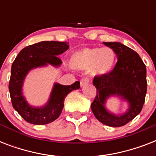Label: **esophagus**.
<instances>
[{"label":"esophagus","mask_w":156,"mask_h":156,"mask_svg":"<svg viewBox=\"0 0 156 156\" xmlns=\"http://www.w3.org/2000/svg\"><path fill=\"white\" fill-rule=\"evenodd\" d=\"M89 83V78H83L82 80L80 81V86L81 87H84L86 86L87 84Z\"/></svg>","instance_id":"34e87169"}]
</instances>
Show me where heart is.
Segmentation results:
<instances>
[{"instance_id":"1","label":"heart","mask_w":156,"mask_h":156,"mask_svg":"<svg viewBox=\"0 0 156 156\" xmlns=\"http://www.w3.org/2000/svg\"><path fill=\"white\" fill-rule=\"evenodd\" d=\"M116 53L110 48H84L71 55L70 66L78 70H88L94 76H104L112 70Z\"/></svg>"}]
</instances>
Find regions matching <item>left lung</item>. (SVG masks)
Here are the masks:
<instances>
[{
    "label": "left lung",
    "instance_id": "8db88e82",
    "mask_svg": "<svg viewBox=\"0 0 156 156\" xmlns=\"http://www.w3.org/2000/svg\"><path fill=\"white\" fill-rule=\"evenodd\" d=\"M113 50L118 61L106 75L95 77L93 84L97 90L91 104V110L97 120L108 126L120 127L140 113L147 93V69L138 53L119 42H104ZM117 97L128 104L121 114H113L106 108V100Z\"/></svg>",
    "mask_w": 156,
    "mask_h": 156
}]
</instances>
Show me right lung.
Wrapping results in <instances>:
<instances>
[{
	"mask_svg": "<svg viewBox=\"0 0 156 156\" xmlns=\"http://www.w3.org/2000/svg\"><path fill=\"white\" fill-rule=\"evenodd\" d=\"M68 44L66 42L42 41L29 45L18 53L12 64L9 83L11 101L13 108L29 123L46 125L55 121L61 115L67 95L80 88L78 81L69 86L55 83L47 103L39 107L30 105L23 95V83L29 72L48 65L60 67L62 62L57 56L68 50Z\"/></svg>",
	"mask_w": 156,
	"mask_h": 156,
	"instance_id": "right-lung-1",
	"label": "right lung"
}]
</instances>
